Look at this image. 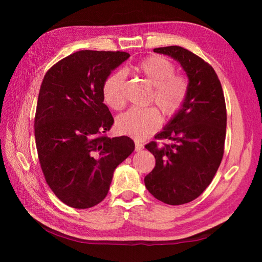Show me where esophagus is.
<instances>
[{"mask_svg": "<svg viewBox=\"0 0 262 262\" xmlns=\"http://www.w3.org/2000/svg\"><path fill=\"white\" fill-rule=\"evenodd\" d=\"M144 148V145L142 143H140V142H135V151L136 152H140V151H142V149Z\"/></svg>", "mask_w": 262, "mask_h": 262, "instance_id": "obj_1", "label": "esophagus"}]
</instances>
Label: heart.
<instances>
[{"label": "heart", "instance_id": "1", "mask_svg": "<svg viewBox=\"0 0 262 262\" xmlns=\"http://www.w3.org/2000/svg\"><path fill=\"white\" fill-rule=\"evenodd\" d=\"M134 71L153 88L149 102L157 105L165 119L173 118L183 107L188 96L189 85L186 77L174 74V65L159 55L140 60L134 66ZM125 81L126 74L117 71L103 82V99L110 108L119 110L125 105ZM161 121L159 111L153 107L132 108L117 118L116 126L120 134L142 141L159 129Z\"/></svg>", "mask_w": 262, "mask_h": 262}]
</instances>
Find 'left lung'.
Segmentation results:
<instances>
[{"instance_id": "obj_1", "label": "left lung", "mask_w": 262, "mask_h": 262, "mask_svg": "<svg viewBox=\"0 0 262 262\" xmlns=\"http://www.w3.org/2000/svg\"><path fill=\"white\" fill-rule=\"evenodd\" d=\"M182 66L189 80L181 110L155 135L171 144L145 145L155 166L144 178L153 196L169 205H182L199 197L219 170L224 154L226 105L223 89L214 69L180 46L154 48Z\"/></svg>"}]
</instances>
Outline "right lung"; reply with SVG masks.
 Masks as SVG:
<instances>
[{"mask_svg": "<svg viewBox=\"0 0 262 262\" xmlns=\"http://www.w3.org/2000/svg\"><path fill=\"white\" fill-rule=\"evenodd\" d=\"M129 56L80 51L43 76L35 116L38 158L47 185L70 207L85 209L101 203L115 169L135 148L128 136L104 135L114 118L103 103V82Z\"/></svg>", "mask_w": 262, "mask_h": 262, "instance_id": "right-lung-1", "label": "right lung"}]
</instances>
